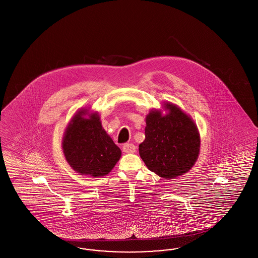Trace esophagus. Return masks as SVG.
<instances>
[{
	"label": "esophagus",
	"mask_w": 258,
	"mask_h": 258,
	"mask_svg": "<svg viewBox=\"0 0 258 258\" xmlns=\"http://www.w3.org/2000/svg\"><path fill=\"white\" fill-rule=\"evenodd\" d=\"M135 150H136V147L132 143H126L123 146V151L126 154H134Z\"/></svg>",
	"instance_id": "obj_1"
}]
</instances>
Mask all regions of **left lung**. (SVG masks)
<instances>
[{"instance_id":"left-lung-1","label":"left lung","mask_w":258,"mask_h":258,"mask_svg":"<svg viewBox=\"0 0 258 258\" xmlns=\"http://www.w3.org/2000/svg\"><path fill=\"white\" fill-rule=\"evenodd\" d=\"M164 109L166 115L153 109L146 116L139 155L149 170L170 180L189 171L197 162L200 135L191 118L177 105L166 102Z\"/></svg>"}]
</instances>
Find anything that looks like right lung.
<instances>
[{"instance_id": "obj_1", "label": "right lung", "mask_w": 258, "mask_h": 258, "mask_svg": "<svg viewBox=\"0 0 258 258\" xmlns=\"http://www.w3.org/2000/svg\"><path fill=\"white\" fill-rule=\"evenodd\" d=\"M61 148L74 170L92 177L107 175L122 155L103 130L98 113L89 114L88 109H80L73 117L66 128Z\"/></svg>"}]
</instances>
